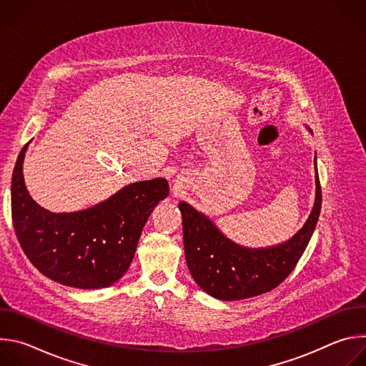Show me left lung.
Here are the masks:
<instances>
[{
    "label": "left lung",
    "mask_w": 366,
    "mask_h": 366,
    "mask_svg": "<svg viewBox=\"0 0 366 366\" xmlns=\"http://www.w3.org/2000/svg\"><path fill=\"white\" fill-rule=\"evenodd\" d=\"M178 207L192 278L207 294L233 301L265 294L294 271L320 216L322 187L316 171V201L305 224L288 242L265 249L242 247L189 204L181 201Z\"/></svg>",
    "instance_id": "8db88e82"
}]
</instances>
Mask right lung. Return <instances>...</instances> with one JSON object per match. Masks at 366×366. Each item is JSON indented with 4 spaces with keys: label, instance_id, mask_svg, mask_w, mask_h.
I'll return each instance as SVG.
<instances>
[{
    "label": "right lung",
    "instance_id": "obj_1",
    "mask_svg": "<svg viewBox=\"0 0 366 366\" xmlns=\"http://www.w3.org/2000/svg\"><path fill=\"white\" fill-rule=\"evenodd\" d=\"M21 149L11 179V217L21 249L47 278L76 288H104L129 269L140 233L159 201L167 179L127 185L107 201L76 213H50L29 195Z\"/></svg>",
    "mask_w": 366,
    "mask_h": 366
}]
</instances>
